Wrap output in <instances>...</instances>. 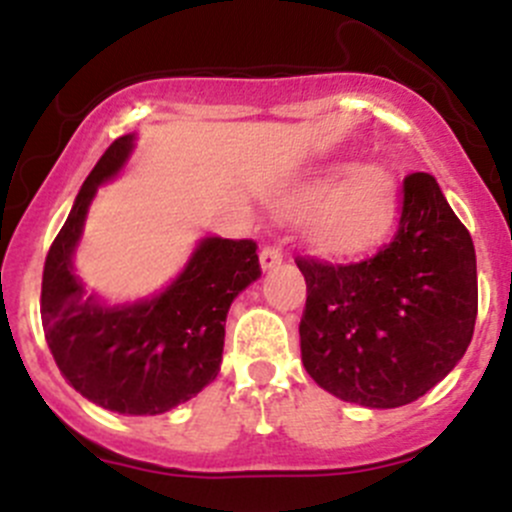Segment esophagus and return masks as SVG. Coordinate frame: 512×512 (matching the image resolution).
<instances>
[{
  "instance_id": "1",
  "label": "esophagus",
  "mask_w": 512,
  "mask_h": 512,
  "mask_svg": "<svg viewBox=\"0 0 512 512\" xmlns=\"http://www.w3.org/2000/svg\"><path fill=\"white\" fill-rule=\"evenodd\" d=\"M282 257H285V250H282V245L267 242V245L262 247V252H260L262 270H272V267H277L282 262Z\"/></svg>"
}]
</instances>
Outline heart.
<instances>
[{"label":"heart","mask_w":512,"mask_h":512,"mask_svg":"<svg viewBox=\"0 0 512 512\" xmlns=\"http://www.w3.org/2000/svg\"><path fill=\"white\" fill-rule=\"evenodd\" d=\"M345 180L342 181L341 178ZM327 203L312 220V240L329 252H354L386 232L396 213V183L384 165L339 168L299 190V205Z\"/></svg>","instance_id":"heart-1"}]
</instances>
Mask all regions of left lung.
<instances>
[{
	"label": "left lung",
	"instance_id": "obj_1",
	"mask_svg": "<svg viewBox=\"0 0 512 512\" xmlns=\"http://www.w3.org/2000/svg\"><path fill=\"white\" fill-rule=\"evenodd\" d=\"M399 210L391 242L366 260L294 257L307 282L304 369L324 391L369 409L431 391L466 354L478 314L471 232L436 178L406 175Z\"/></svg>",
	"mask_w": 512,
	"mask_h": 512
}]
</instances>
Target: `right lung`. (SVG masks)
I'll return each instance as SVG.
<instances>
[{"instance_id": "obj_1", "label": "right lung", "mask_w": 512, "mask_h": 512, "mask_svg": "<svg viewBox=\"0 0 512 512\" xmlns=\"http://www.w3.org/2000/svg\"><path fill=\"white\" fill-rule=\"evenodd\" d=\"M133 151V136L106 148L51 242L41 277V324L64 379L94 404L156 416L185 404L218 376L232 299L262 275L257 242L205 237L178 280L153 299L103 307L84 297L71 255L98 185Z\"/></svg>"}]
</instances>
